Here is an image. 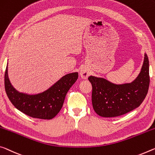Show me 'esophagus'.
<instances>
[{"label":"esophagus","instance_id":"1","mask_svg":"<svg viewBox=\"0 0 155 155\" xmlns=\"http://www.w3.org/2000/svg\"><path fill=\"white\" fill-rule=\"evenodd\" d=\"M90 74V70L86 67H83L80 70V76L83 79H86Z\"/></svg>","mask_w":155,"mask_h":155}]
</instances>
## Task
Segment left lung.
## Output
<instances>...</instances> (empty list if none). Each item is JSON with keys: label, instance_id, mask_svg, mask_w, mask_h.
<instances>
[{"label": "left lung", "instance_id": "8db88e82", "mask_svg": "<svg viewBox=\"0 0 155 155\" xmlns=\"http://www.w3.org/2000/svg\"><path fill=\"white\" fill-rule=\"evenodd\" d=\"M92 103L95 112L103 117H115L138 107L148 93L149 61L146 53L138 77L131 83L116 84L102 77L90 76Z\"/></svg>", "mask_w": 155, "mask_h": 155}]
</instances>
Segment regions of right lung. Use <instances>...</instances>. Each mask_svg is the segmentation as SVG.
<instances>
[{
  "instance_id": "obj_1",
  "label": "right lung",
  "mask_w": 155,
  "mask_h": 155,
  "mask_svg": "<svg viewBox=\"0 0 155 155\" xmlns=\"http://www.w3.org/2000/svg\"><path fill=\"white\" fill-rule=\"evenodd\" d=\"M8 63L5 73V88L7 97L16 109L28 116L41 119H51L64 103L66 94L78 78V72L68 74L43 92L29 94L14 87L8 77Z\"/></svg>"
}]
</instances>
